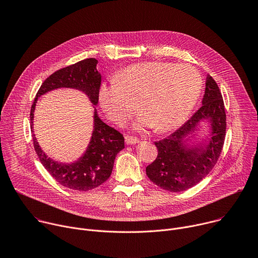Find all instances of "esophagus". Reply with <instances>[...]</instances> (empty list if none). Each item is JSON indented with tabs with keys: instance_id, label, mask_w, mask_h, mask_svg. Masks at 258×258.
Masks as SVG:
<instances>
[{
	"instance_id": "esophagus-1",
	"label": "esophagus",
	"mask_w": 258,
	"mask_h": 258,
	"mask_svg": "<svg viewBox=\"0 0 258 258\" xmlns=\"http://www.w3.org/2000/svg\"><path fill=\"white\" fill-rule=\"evenodd\" d=\"M140 142V140L138 138H135V137H131V136H127L125 137V143L127 145H135V144H138Z\"/></svg>"
}]
</instances>
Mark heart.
Wrapping results in <instances>:
<instances>
[{"mask_svg": "<svg viewBox=\"0 0 258 258\" xmlns=\"http://www.w3.org/2000/svg\"><path fill=\"white\" fill-rule=\"evenodd\" d=\"M202 90V78L191 65L170 62H146L131 65L99 91V103L115 123L124 122L135 111L142 113L138 127L154 126L166 133L179 126L196 105Z\"/></svg>", "mask_w": 258, "mask_h": 258, "instance_id": "b5f03b06", "label": "heart"}]
</instances>
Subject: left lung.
<instances>
[{
	"instance_id": "8db88e82",
	"label": "left lung",
	"mask_w": 258,
	"mask_h": 258,
	"mask_svg": "<svg viewBox=\"0 0 258 258\" xmlns=\"http://www.w3.org/2000/svg\"><path fill=\"white\" fill-rule=\"evenodd\" d=\"M202 122L209 127L204 138L199 134ZM226 125L222 93L207 76L202 106L178 130L155 142L158 155L146 167L147 175L169 192H183L197 185L211 171L222 153Z\"/></svg>"
}]
</instances>
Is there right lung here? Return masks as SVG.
<instances>
[{
    "label": "right lung",
    "instance_id": "obj_1",
    "mask_svg": "<svg viewBox=\"0 0 258 258\" xmlns=\"http://www.w3.org/2000/svg\"><path fill=\"white\" fill-rule=\"evenodd\" d=\"M97 59L89 58L54 72L41 86L30 110L33 146L40 161L60 185L82 192L95 189L109 178L116 155L124 148L122 135L103 122L97 112L101 87V75L97 70ZM63 87L84 92L94 108V125L89 145L83 155L70 164L59 163L49 158L40 148L32 130L37 99L48 91Z\"/></svg>",
    "mask_w": 258,
    "mask_h": 258
}]
</instances>
